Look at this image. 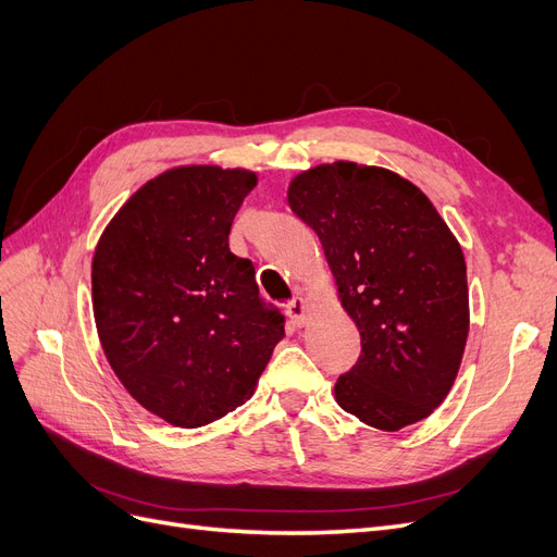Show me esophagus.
Returning a JSON list of instances; mask_svg holds the SVG:
<instances>
[{"mask_svg": "<svg viewBox=\"0 0 557 557\" xmlns=\"http://www.w3.org/2000/svg\"><path fill=\"white\" fill-rule=\"evenodd\" d=\"M284 312H286V317L292 319L294 325L300 327V325L307 323V312H310V305H307V300L302 296H296V298H292L289 302H286Z\"/></svg>", "mask_w": 557, "mask_h": 557, "instance_id": "esophagus-1", "label": "esophagus"}]
</instances>
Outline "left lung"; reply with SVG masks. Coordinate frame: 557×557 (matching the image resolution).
<instances>
[{
	"instance_id": "obj_1",
	"label": "left lung",
	"mask_w": 557,
	"mask_h": 557,
	"mask_svg": "<svg viewBox=\"0 0 557 557\" xmlns=\"http://www.w3.org/2000/svg\"><path fill=\"white\" fill-rule=\"evenodd\" d=\"M292 211L317 232L360 331V358L335 383L360 422L399 431L434 413L468 337L463 252L413 183L383 168L333 162L298 174Z\"/></svg>"
}]
</instances>
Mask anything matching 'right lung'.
<instances>
[{
	"mask_svg": "<svg viewBox=\"0 0 557 557\" xmlns=\"http://www.w3.org/2000/svg\"><path fill=\"white\" fill-rule=\"evenodd\" d=\"M255 185L247 170H170L141 185L98 240L91 292L102 351L133 399L174 426H203L250 399L284 337L252 261L230 250Z\"/></svg>",
	"mask_w": 557,
	"mask_h": 557,
	"instance_id": "add662e5",
	"label": "right lung"
}]
</instances>
